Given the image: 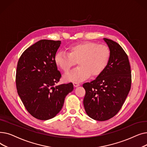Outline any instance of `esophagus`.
Masks as SVG:
<instances>
[{
	"instance_id": "34e87169",
	"label": "esophagus",
	"mask_w": 147,
	"mask_h": 147,
	"mask_svg": "<svg viewBox=\"0 0 147 147\" xmlns=\"http://www.w3.org/2000/svg\"><path fill=\"white\" fill-rule=\"evenodd\" d=\"M73 85L74 87H78L80 86V84L79 83H78V82H73Z\"/></svg>"
}]
</instances>
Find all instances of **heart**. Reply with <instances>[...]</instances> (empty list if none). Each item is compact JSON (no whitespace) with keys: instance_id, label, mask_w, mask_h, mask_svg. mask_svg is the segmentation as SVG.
<instances>
[{"instance_id":"b5f03b06","label":"heart","mask_w":147,"mask_h":147,"mask_svg":"<svg viewBox=\"0 0 147 147\" xmlns=\"http://www.w3.org/2000/svg\"><path fill=\"white\" fill-rule=\"evenodd\" d=\"M68 53L58 52L54 58L55 64L62 71L68 73L78 62L79 67L64 76L69 82H81L91 75L101 74L109 63L111 56L110 48L105 45L92 42H84L69 46Z\"/></svg>"}]
</instances>
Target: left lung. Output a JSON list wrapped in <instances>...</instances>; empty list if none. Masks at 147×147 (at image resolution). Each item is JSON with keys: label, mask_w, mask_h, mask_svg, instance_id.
I'll return each instance as SVG.
<instances>
[{"label": "left lung", "mask_w": 147, "mask_h": 147, "mask_svg": "<svg viewBox=\"0 0 147 147\" xmlns=\"http://www.w3.org/2000/svg\"><path fill=\"white\" fill-rule=\"evenodd\" d=\"M110 49L107 67L96 79L83 84L86 90L83 105L89 116L105 121L120 111L129 94L132 82L130 66L127 54L120 45L104 38Z\"/></svg>", "instance_id": "obj_1"}]
</instances>
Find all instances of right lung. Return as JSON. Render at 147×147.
I'll return each mask as SVG.
<instances>
[{
    "label": "right lung",
    "instance_id": "right-lung-1",
    "mask_svg": "<svg viewBox=\"0 0 147 147\" xmlns=\"http://www.w3.org/2000/svg\"><path fill=\"white\" fill-rule=\"evenodd\" d=\"M60 45L59 40H40L23 52L18 62V94L28 112L37 119L55 117L74 89L72 83L54 86L61 78L54 61Z\"/></svg>",
    "mask_w": 147,
    "mask_h": 147
}]
</instances>
